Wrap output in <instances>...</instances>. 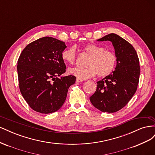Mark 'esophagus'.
<instances>
[{
    "instance_id": "34e87169",
    "label": "esophagus",
    "mask_w": 155,
    "mask_h": 155,
    "mask_svg": "<svg viewBox=\"0 0 155 155\" xmlns=\"http://www.w3.org/2000/svg\"><path fill=\"white\" fill-rule=\"evenodd\" d=\"M82 81H83V80H81V79H76V83H80V82H82Z\"/></svg>"
}]
</instances>
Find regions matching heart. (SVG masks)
<instances>
[{
	"mask_svg": "<svg viewBox=\"0 0 155 155\" xmlns=\"http://www.w3.org/2000/svg\"><path fill=\"white\" fill-rule=\"evenodd\" d=\"M83 51L89 56L85 63L87 67L71 68L68 70L69 74L83 80L92 78L96 74L100 78L105 77L114 71L118 63V58L113 51L105 50L104 46L95 43L85 45ZM61 56L65 63L74 64L77 59L76 47L71 46L64 50Z\"/></svg>",
	"mask_w": 155,
	"mask_h": 155,
	"instance_id": "obj_1",
	"label": "heart"
}]
</instances>
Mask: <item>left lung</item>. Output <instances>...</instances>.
<instances>
[{"label": "left lung", "instance_id": "obj_1", "mask_svg": "<svg viewBox=\"0 0 155 155\" xmlns=\"http://www.w3.org/2000/svg\"><path fill=\"white\" fill-rule=\"evenodd\" d=\"M97 41L112 42L118 63L115 70L97 82L96 91L90 100L97 109L111 113L124 108L137 91L140 74L139 59L133 46L115 34Z\"/></svg>", "mask_w": 155, "mask_h": 155}]
</instances>
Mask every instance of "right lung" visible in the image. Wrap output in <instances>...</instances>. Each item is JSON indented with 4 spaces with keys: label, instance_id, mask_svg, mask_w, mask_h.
<instances>
[{
    "label": "right lung",
    "instance_id": "1",
    "mask_svg": "<svg viewBox=\"0 0 155 155\" xmlns=\"http://www.w3.org/2000/svg\"><path fill=\"white\" fill-rule=\"evenodd\" d=\"M62 41L44 37L28 45L17 61L18 80L21 94L33 110L42 114L58 110L67 98L68 88L76 82L66 72L61 52Z\"/></svg>",
    "mask_w": 155,
    "mask_h": 155
}]
</instances>
